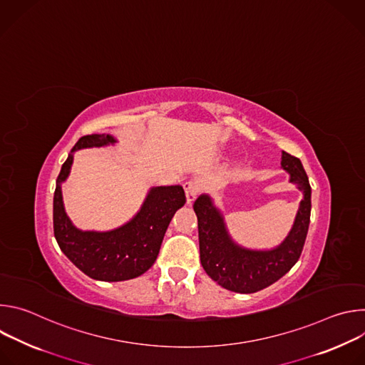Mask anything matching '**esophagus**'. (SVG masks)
I'll list each match as a JSON object with an SVG mask.
<instances>
[{"label":"esophagus","mask_w":365,"mask_h":365,"mask_svg":"<svg viewBox=\"0 0 365 365\" xmlns=\"http://www.w3.org/2000/svg\"><path fill=\"white\" fill-rule=\"evenodd\" d=\"M183 187H185V193H186V200H187V203H192V202L196 199L197 193H199V186H197V183L189 180V182H186V183L183 185Z\"/></svg>","instance_id":"34e87169"}]
</instances>
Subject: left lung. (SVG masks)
I'll use <instances>...</instances> for the list:
<instances>
[{
    "label": "left lung",
    "instance_id": "left-lung-1",
    "mask_svg": "<svg viewBox=\"0 0 365 365\" xmlns=\"http://www.w3.org/2000/svg\"><path fill=\"white\" fill-rule=\"evenodd\" d=\"M282 169L303 193L293 227L272 250H252L231 237L225 218L210 195H200L193 210L197 217L200 263L206 274L227 290L255 293L282 279L302 254L310 222V185L302 162L282 151Z\"/></svg>",
    "mask_w": 365,
    "mask_h": 365
}]
</instances>
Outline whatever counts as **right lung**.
I'll return each instance as SVG.
<instances>
[{
  "label": "right lung",
  "instance_id": "1",
  "mask_svg": "<svg viewBox=\"0 0 365 365\" xmlns=\"http://www.w3.org/2000/svg\"><path fill=\"white\" fill-rule=\"evenodd\" d=\"M111 134L83 135L71 150L56 180L53 231L63 254L86 276L101 282H124L145 273L159 255L166 230L186 202L180 185L151 187L138 212L110 231H83L73 225L63 205L62 183L68 179L73 154L82 148L115 144Z\"/></svg>",
  "mask_w": 365,
  "mask_h": 365
}]
</instances>
